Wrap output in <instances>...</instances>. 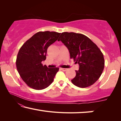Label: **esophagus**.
<instances>
[{
	"mask_svg": "<svg viewBox=\"0 0 121 121\" xmlns=\"http://www.w3.org/2000/svg\"><path fill=\"white\" fill-rule=\"evenodd\" d=\"M60 69L63 71H66L67 70V69H66V68H61Z\"/></svg>",
	"mask_w": 121,
	"mask_h": 121,
	"instance_id": "esophagus-1",
	"label": "esophagus"
}]
</instances>
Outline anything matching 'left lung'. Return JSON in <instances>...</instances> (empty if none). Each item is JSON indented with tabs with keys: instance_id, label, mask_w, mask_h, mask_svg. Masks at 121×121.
<instances>
[{
	"instance_id": "8db88e82",
	"label": "left lung",
	"mask_w": 121,
	"mask_h": 121,
	"mask_svg": "<svg viewBox=\"0 0 121 121\" xmlns=\"http://www.w3.org/2000/svg\"><path fill=\"white\" fill-rule=\"evenodd\" d=\"M58 40L65 45L70 59L79 65L72 83L81 88L93 85L99 78L105 67L103 54L97 45L84 35L75 32H62Z\"/></svg>"
}]
</instances>
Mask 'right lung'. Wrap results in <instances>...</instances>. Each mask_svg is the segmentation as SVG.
<instances>
[{"label": "right lung", "mask_w": 121, "mask_h": 121, "mask_svg": "<svg viewBox=\"0 0 121 121\" xmlns=\"http://www.w3.org/2000/svg\"><path fill=\"white\" fill-rule=\"evenodd\" d=\"M61 33L39 31L24 43L18 52L16 68L28 86L40 90L53 82L59 68H48L42 63L46 59L47 50L57 40Z\"/></svg>", "instance_id": "1"}]
</instances>
